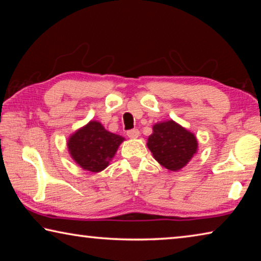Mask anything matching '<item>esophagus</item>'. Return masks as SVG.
Returning a JSON list of instances; mask_svg holds the SVG:
<instances>
[{"mask_svg":"<svg viewBox=\"0 0 261 261\" xmlns=\"http://www.w3.org/2000/svg\"><path fill=\"white\" fill-rule=\"evenodd\" d=\"M126 135H127V137H129V138H138L139 137V130L138 129H132V130H129L126 132Z\"/></svg>","mask_w":261,"mask_h":261,"instance_id":"obj_1","label":"esophagus"}]
</instances>
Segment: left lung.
Wrapping results in <instances>:
<instances>
[{"mask_svg":"<svg viewBox=\"0 0 261 261\" xmlns=\"http://www.w3.org/2000/svg\"><path fill=\"white\" fill-rule=\"evenodd\" d=\"M147 147L162 167L177 171L187 166L197 153L198 141L193 134L170 120L153 125Z\"/></svg>","mask_w":261,"mask_h":261,"instance_id":"8db88e82","label":"left lung"}]
</instances>
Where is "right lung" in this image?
<instances>
[{"mask_svg": "<svg viewBox=\"0 0 261 261\" xmlns=\"http://www.w3.org/2000/svg\"><path fill=\"white\" fill-rule=\"evenodd\" d=\"M123 140L122 136L107 131L101 123L91 121L70 136L68 148L83 169L99 173L109 165Z\"/></svg>", "mask_w": 261, "mask_h": 261, "instance_id": "add662e5", "label": "right lung"}]
</instances>
